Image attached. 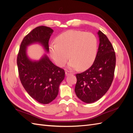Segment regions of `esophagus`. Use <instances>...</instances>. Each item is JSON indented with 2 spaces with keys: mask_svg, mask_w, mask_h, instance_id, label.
<instances>
[{
  "mask_svg": "<svg viewBox=\"0 0 133 133\" xmlns=\"http://www.w3.org/2000/svg\"><path fill=\"white\" fill-rule=\"evenodd\" d=\"M65 74H66V75H69L71 74L72 73H71V72H70V71H67L65 72Z\"/></svg>",
  "mask_w": 133,
  "mask_h": 133,
  "instance_id": "esophagus-1",
  "label": "esophagus"
}]
</instances>
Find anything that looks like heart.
Returning <instances> with one entry per match:
<instances>
[{
  "label": "heart",
  "instance_id": "heart-1",
  "mask_svg": "<svg viewBox=\"0 0 133 133\" xmlns=\"http://www.w3.org/2000/svg\"><path fill=\"white\" fill-rule=\"evenodd\" d=\"M56 43L49 46L50 55L59 67H63L70 58V69L82 70L90 67L97 56L98 42L91 32L70 30L56 38Z\"/></svg>",
  "mask_w": 133,
  "mask_h": 133
}]
</instances>
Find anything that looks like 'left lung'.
Here are the masks:
<instances>
[{
    "instance_id": "obj_1",
    "label": "left lung",
    "mask_w": 133,
    "mask_h": 133,
    "mask_svg": "<svg viewBox=\"0 0 133 133\" xmlns=\"http://www.w3.org/2000/svg\"><path fill=\"white\" fill-rule=\"evenodd\" d=\"M99 45L95 61L86 71L76 74L75 92L79 99L91 103L101 98L111 85L116 57L114 49L106 35L99 30Z\"/></svg>"
}]
</instances>
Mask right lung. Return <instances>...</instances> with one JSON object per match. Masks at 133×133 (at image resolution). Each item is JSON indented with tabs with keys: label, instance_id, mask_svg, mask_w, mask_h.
Returning a JSON list of instances; mask_svg holds the SVG:
<instances>
[{
	"label": "right lung",
	"instance_id": "add662e5",
	"mask_svg": "<svg viewBox=\"0 0 133 133\" xmlns=\"http://www.w3.org/2000/svg\"><path fill=\"white\" fill-rule=\"evenodd\" d=\"M53 30L46 26H39L24 36L17 56L19 79L24 89L38 102L48 104L54 100L59 86L64 79L63 69L56 66L45 55L40 61H32L26 55V47L41 43L49 52V41Z\"/></svg>",
	"mask_w": 133,
	"mask_h": 133
}]
</instances>
